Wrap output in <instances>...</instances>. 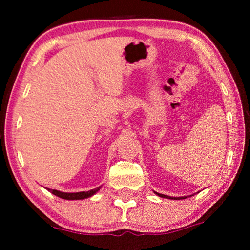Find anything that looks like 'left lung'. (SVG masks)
<instances>
[{"label":"left lung","mask_w":250,"mask_h":250,"mask_svg":"<svg viewBox=\"0 0 250 250\" xmlns=\"http://www.w3.org/2000/svg\"><path fill=\"white\" fill-rule=\"evenodd\" d=\"M155 194H156V195H159L161 197H164V198H171V200H173V198H174V200H182V198H186V197H171V196L163 195V194H159V193H155Z\"/></svg>","instance_id":"obj_1"}]
</instances>
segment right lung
Masks as SVG:
<instances>
[{"label": "right lung", "mask_w": 250, "mask_h": 250, "mask_svg": "<svg viewBox=\"0 0 250 250\" xmlns=\"http://www.w3.org/2000/svg\"><path fill=\"white\" fill-rule=\"evenodd\" d=\"M99 188L91 189V191L88 192H79V193H62L56 191V189H49V192H52L54 195H56L61 198H64V200H83V198L90 197L94 195L96 192H98Z\"/></svg>", "instance_id": "right-lung-1"}]
</instances>
